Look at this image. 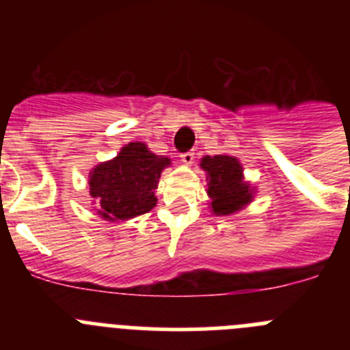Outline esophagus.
<instances>
[{
	"mask_svg": "<svg viewBox=\"0 0 350 350\" xmlns=\"http://www.w3.org/2000/svg\"><path fill=\"white\" fill-rule=\"evenodd\" d=\"M194 156H196V154H194L193 150H189V152L180 154V161H182V163H184V165H193V163H194Z\"/></svg>",
	"mask_w": 350,
	"mask_h": 350,
	"instance_id": "1",
	"label": "esophagus"
}]
</instances>
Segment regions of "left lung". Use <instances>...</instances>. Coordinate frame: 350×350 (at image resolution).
Masks as SVG:
<instances>
[{"label": "left lung", "mask_w": 350, "mask_h": 350, "mask_svg": "<svg viewBox=\"0 0 350 350\" xmlns=\"http://www.w3.org/2000/svg\"><path fill=\"white\" fill-rule=\"evenodd\" d=\"M206 172L210 206L215 215H231L249 205L254 198V189L243 180V168L233 156H205L200 163Z\"/></svg>", "instance_id": "8db88e82"}]
</instances>
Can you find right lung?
Listing matches in <instances>:
<instances>
[{"label": "right lung", "mask_w": 350, "mask_h": 350, "mask_svg": "<svg viewBox=\"0 0 350 350\" xmlns=\"http://www.w3.org/2000/svg\"><path fill=\"white\" fill-rule=\"evenodd\" d=\"M172 165L170 157L156 156L142 142L120 148L117 157L100 163L89 173V194L98 215L105 221H128L156 206L161 172Z\"/></svg>", "instance_id": "add662e5"}]
</instances>
